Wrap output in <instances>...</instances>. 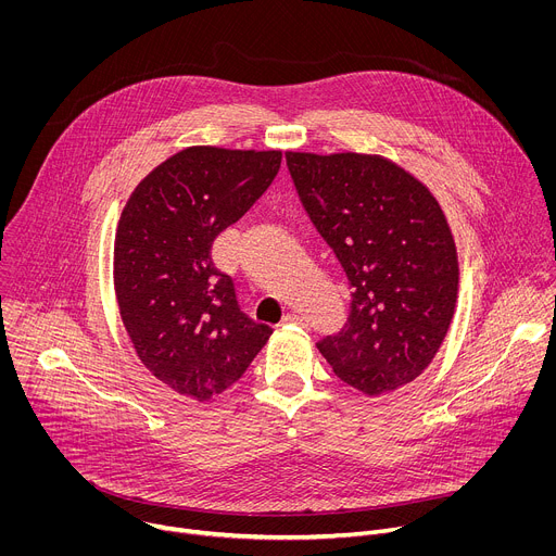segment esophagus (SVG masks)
I'll return each instance as SVG.
<instances>
[{
    "instance_id": "1",
    "label": "esophagus",
    "mask_w": 556,
    "mask_h": 556,
    "mask_svg": "<svg viewBox=\"0 0 556 556\" xmlns=\"http://www.w3.org/2000/svg\"><path fill=\"white\" fill-rule=\"evenodd\" d=\"M281 321H283V324H294V326H307V321L303 319L301 314H296V312H286Z\"/></svg>"
}]
</instances>
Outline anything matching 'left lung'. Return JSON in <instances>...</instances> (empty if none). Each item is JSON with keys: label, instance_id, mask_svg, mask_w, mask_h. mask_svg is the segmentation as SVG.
<instances>
[{"label": "left lung", "instance_id": "left-lung-1", "mask_svg": "<svg viewBox=\"0 0 556 556\" xmlns=\"http://www.w3.org/2000/svg\"><path fill=\"white\" fill-rule=\"evenodd\" d=\"M286 163L354 288L345 330L316 348L371 399L409 384L435 358L457 303V249L440 202L378 153L286 151Z\"/></svg>", "mask_w": 556, "mask_h": 556}]
</instances>
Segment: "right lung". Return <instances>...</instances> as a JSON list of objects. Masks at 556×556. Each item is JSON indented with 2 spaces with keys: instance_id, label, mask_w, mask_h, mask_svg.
<instances>
[{
  "instance_id": "add662e5",
  "label": "right lung",
  "mask_w": 556,
  "mask_h": 556,
  "mask_svg": "<svg viewBox=\"0 0 556 556\" xmlns=\"http://www.w3.org/2000/svg\"><path fill=\"white\" fill-rule=\"evenodd\" d=\"M279 167V149L193 144L151 169L123 206L114 240L123 326L140 363L198 403L240 380L273 334L237 305L211 244Z\"/></svg>"
}]
</instances>
